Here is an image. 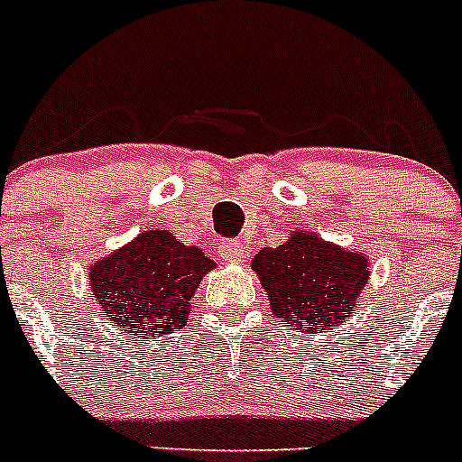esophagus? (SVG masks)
Returning <instances> with one entry per match:
<instances>
[{
    "instance_id": "1",
    "label": "esophagus",
    "mask_w": 462,
    "mask_h": 462,
    "mask_svg": "<svg viewBox=\"0 0 462 462\" xmlns=\"http://www.w3.org/2000/svg\"><path fill=\"white\" fill-rule=\"evenodd\" d=\"M219 254H222V259L228 261V263H243V261L247 259V247H245L243 240H228V243H222Z\"/></svg>"
}]
</instances>
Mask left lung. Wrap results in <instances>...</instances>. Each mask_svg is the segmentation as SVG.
<instances>
[{
  "mask_svg": "<svg viewBox=\"0 0 462 462\" xmlns=\"http://www.w3.org/2000/svg\"><path fill=\"white\" fill-rule=\"evenodd\" d=\"M252 271L277 319L296 326L298 333H328L356 314L370 259L298 228L280 247H261Z\"/></svg>",
  "mask_w": 462,
  "mask_h": 462,
  "instance_id": "8db88e82",
  "label": "left lung"
}]
</instances>
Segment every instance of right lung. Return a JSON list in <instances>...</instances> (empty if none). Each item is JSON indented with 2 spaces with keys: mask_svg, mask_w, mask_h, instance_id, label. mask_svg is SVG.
<instances>
[{
  "mask_svg": "<svg viewBox=\"0 0 462 462\" xmlns=\"http://www.w3.org/2000/svg\"><path fill=\"white\" fill-rule=\"evenodd\" d=\"M212 268L203 250L154 228L94 261L88 280L108 324L150 342L185 328L191 298Z\"/></svg>",
  "mask_w": 462,
  "mask_h": 462,
  "instance_id": "1",
  "label": "right lung"
}]
</instances>
